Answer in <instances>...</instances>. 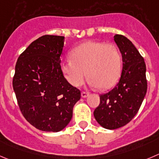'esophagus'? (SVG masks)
Instances as JSON below:
<instances>
[{
	"label": "esophagus",
	"mask_w": 159,
	"mask_h": 159,
	"mask_svg": "<svg viewBox=\"0 0 159 159\" xmlns=\"http://www.w3.org/2000/svg\"><path fill=\"white\" fill-rule=\"evenodd\" d=\"M88 95H89L88 92L82 91V93H81V96H82V98H87V97L88 96Z\"/></svg>",
	"instance_id": "1"
}]
</instances>
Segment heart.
<instances>
[{"label":"heart","instance_id":"obj_1","mask_svg":"<svg viewBox=\"0 0 159 159\" xmlns=\"http://www.w3.org/2000/svg\"><path fill=\"white\" fill-rule=\"evenodd\" d=\"M71 58L63 60L61 69L66 80L80 87L87 75L93 87L108 90L119 80L122 70V56L113 43L87 41L74 48Z\"/></svg>","mask_w":159,"mask_h":159}]
</instances>
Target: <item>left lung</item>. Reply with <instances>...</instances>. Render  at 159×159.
Returning a JSON list of instances; mask_svg holds the SVG:
<instances>
[{"mask_svg":"<svg viewBox=\"0 0 159 159\" xmlns=\"http://www.w3.org/2000/svg\"><path fill=\"white\" fill-rule=\"evenodd\" d=\"M114 40L122 54V73L112 90L100 95V104L93 111L97 122L108 129H118L132 120L148 88L143 57L126 37L116 34Z\"/></svg>","mask_w":159,"mask_h":159,"instance_id":"obj_1","label":"left lung"}]
</instances>
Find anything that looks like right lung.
I'll use <instances>...</instances> for the list:
<instances>
[{
    "instance_id": "add662e5",
    "label": "right lung",
    "mask_w": 159,
    "mask_h": 159,
    "mask_svg": "<svg viewBox=\"0 0 159 159\" xmlns=\"http://www.w3.org/2000/svg\"><path fill=\"white\" fill-rule=\"evenodd\" d=\"M65 37L44 35L19 55L12 85L20 111L37 129L58 132L69 123L80 90L63 75L61 54Z\"/></svg>"
}]
</instances>
